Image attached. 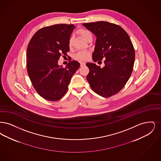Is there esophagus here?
<instances>
[{
	"mask_svg": "<svg viewBox=\"0 0 161 161\" xmlns=\"http://www.w3.org/2000/svg\"><path fill=\"white\" fill-rule=\"evenodd\" d=\"M80 67H83L84 65H85V63H84V62H80Z\"/></svg>",
	"mask_w": 161,
	"mask_h": 161,
	"instance_id": "1",
	"label": "esophagus"
}]
</instances>
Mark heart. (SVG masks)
Listing matches in <instances>:
<instances>
[{
	"mask_svg": "<svg viewBox=\"0 0 161 161\" xmlns=\"http://www.w3.org/2000/svg\"><path fill=\"white\" fill-rule=\"evenodd\" d=\"M78 34L80 35L84 40L86 41V40L92 36V34L91 32L88 30L85 29H80L78 31ZM73 37L71 36L69 40V47L71 48L73 45ZM90 56V52L88 50H80L74 56V58L77 61H85L88 59Z\"/></svg>",
	"mask_w": 161,
	"mask_h": 161,
	"instance_id": "heart-1",
	"label": "heart"
}]
</instances>
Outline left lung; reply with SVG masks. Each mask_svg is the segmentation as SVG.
Listing matches in <instances>:
<instances>
[{
	"instance_id": "1",
	"label": "left lung",
	"mask_w": 161,
	"mask_h": 161,
	"mask_svg": "<svg viewBox=\"0 0 161 161\" xmlns=\"http://www.w3.org/2000/svg\"><path fill=\"white\" fill-rule=\"evenodd\" d=\"M96 36L92 59H104L105 67L86 63L90 72L86 76L91 89L103 97L118 93L125 86L132 73L135 49L129 36L117 25L100 21L82 24Z\"/></svg>"
}]
</instances>
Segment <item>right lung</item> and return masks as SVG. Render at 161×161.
<instances>
[{"label":"right lung","instance_id":"add662e5","mask_svg":"<svg viewBox=\"0 0 161 161\" xmlns=\"http://www.w3.org/2000/svg\"><path fill=\"white\" fill-rule=\"evenodd\" d=\"M75 26L57 24L39 29L29 42L27 71L34 88L42 98L60 100L68 90L71 79L80 67L76 61L65 67L58 65L61 56H67L69 40Z\"/></svg>","mask_w":161,"mask_h":161}]
</instances>
